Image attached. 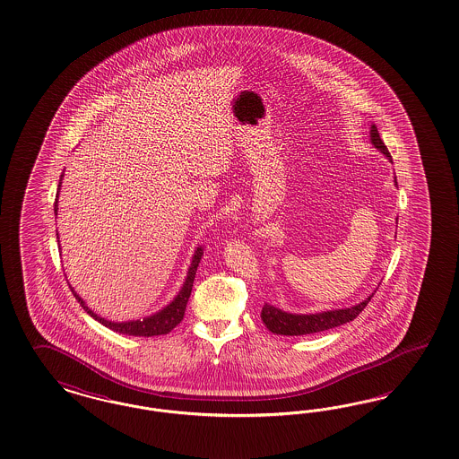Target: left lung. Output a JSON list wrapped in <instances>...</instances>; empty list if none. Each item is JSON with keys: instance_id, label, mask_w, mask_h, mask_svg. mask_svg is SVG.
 Instances as JSON below:
<instances>
[{"instance_id": "1", "label": "left lung", "mask_w": 459, "mask_h": 459, "mask_svg": "<svg viewBox=\"0 0 459 459\" xmlns=\"http://www.w3.org/2000/svg\"><path fill=\"white\" fill-rule=\"evenodd\" d=\"M369 139H371L374 148L379 153L385 154L390 160V163H393L390 152L385 146V143L381 141L376 124H371V127H369ZM394 186H398L396 177H394ZM376 289H374V292H376ZM374 292L357 305L342 307V309H326V311H320V313H307V315H305V313H289V311H284L281 307L265 305L262 307L260 318H262L264 325L275 335H290V337L309 335V333L335 328V326H340L343 323L352 322L354 318H357V315L371 301Z\"/></svg>"}]
</instances>
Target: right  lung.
Returning <instances> with one entry per match:
<instances>
[{
  "label": "right lung",
  "instance_id": "add662e5",
  "mask_svg": "<svg viewBox=\"0 0 459 459\" xmlns=\"http://www.w3.org/2000/svg\"><path fill=\"white\" fill-rule=\"evenodd\" d=\"M63 177L61 175V180H59V186H57V195H56V203H54V214L57 216V201H59V190H61V184H63ZM57 235V233H56ZM57 243H59V235H57ZM204 255V250L201 247L195 248V252L192 255V260H190V265H188L187 277L182 284L180 290L177 292V296L171 299L169 305L165 307H161L160 311H156L150 316H144L143 320H129V322H110L107 318H102L100 315H97L95 311H91L88 306H86L83 298L71 288V292L74 294V298L78 299V303L82 305V307L85 309L86 313L97 320L99 323H102L103 326L122 333V335H133V337H154V335H165L171 332L178 323L184 320V315H186V307H187L188 298H190V292H192V284H194V279H195V272L199 267V262Z\"/></svg>",
  "mask_w": 459,
  "mask_h": 459
}]
</instances>
